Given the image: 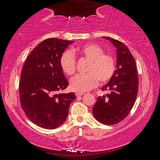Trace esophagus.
Wrapping results in <instances>:
<instances>
[{
    "mask_svg": "<svg viewBox=\"0 0 160 160\" xmlns=\"http://www.w3.org/2000/svg\"><path fill=\"white\" fill-rule=\"evenodd\" d=\"M83 94H84L83 92H76V93H75V95H76L77 97H79L80 96H82Z\"/></svg>",
    "mask_w": 160,
    "mask_h": 160,
    "instance_id": "1",
    "label": "esophagus"
}]
</instances>
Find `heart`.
I'll list each match as a JSON object with an SVG mask.
<instances>
[{"mask_svg":"<svg viewBox=\"0 0 160 160\" xmlns=\"http://www.w3.org/2000/svg\"><path fill=\"white\" fill-rule=\"evenodd\" d=\"M72 52L88 61L85 68L86 73L77 75L70 80V86L72 90L88 91L94 88L98 81L101 84L107 83L114 75L116 59L111 54L105 53L100 46L87 44L73 48ZM59 63L62 70L68 75H72L75 72L76 60L70 51H66L62 53Z\"/></svg>","mask_w":160,"mask_h":160,"instance_id":"1","label":"heart"}]
</instances>
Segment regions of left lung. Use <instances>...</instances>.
I'll return each mask as SVG.
<instances>
[{
	"instance_id": "8db88e82",
	"label": "left lung",
	"mask_w": 160,
	"mask_h": 160,
	"mask_svg": "<svg viewBox=\"0 0 160 160\" xmlns=\"http://www.w3.org/2000/svg\"><path fill=\"white\" fill-rule=\"evenodd\" d=\"M104 38L116 47L117 69L109 82L102 88L107 94L97 97L92 113L99 122L114 125L122 121L133 107L138 90V78L135 61L128 47L118 40Z\"/></svg>"
}]
</instances>
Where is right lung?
<instances>
[{
    "label": "right lung",
    "mask_w": 160,
    "mask_h": 160,
    "mask_svg": "<svg viewBox=\"0 0 160 160\" xmlns=\"http://www.w3.org/2000/svg\"><path fill=\"white\" fill-rule=\"evenodd\" d=\"M72 41L50 38L29 53L22 67L19 83L20 104L32 123L55 129L65 122L70 104L76 99L74 92L57 94L68 82L59 61Z\"/></svg>",
    "instance_id": "obj_1"
}]
</instances>
